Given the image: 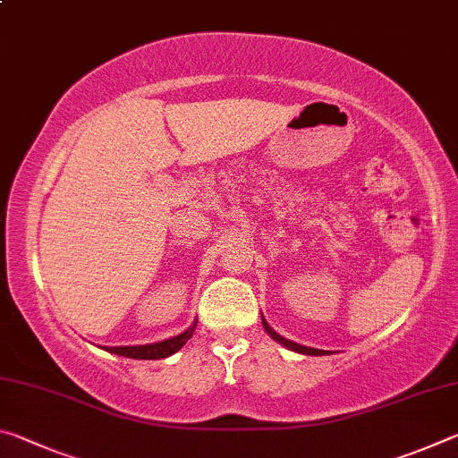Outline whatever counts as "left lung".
I'll use <instances>...</instances> for the list:
<instances>
[{
  "mask_svg": "<svg viewBox=\"0 0 458 458\" xmlns=\"http://www.w3.org/2000/svg\"><path fill=\"white\" fill-rule=\"evenodd\" d=\"M262 325H265V329H267V333H268L270 337H273L275 341H278V344H281V345L289 347L291 352L305 353V355H327V352H323V350H315V347H307V345H299V344H294V341H289V339H284L283 335H278V333H276L275 329H270V325L265 321V317H262Z\"/></svg>",
  "mask_w": 458,
  "mask_h": 458,
  "instance_id": "left-lung-1",
  "label": "left lung"
}]
</instances>
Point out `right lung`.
I'll list each match as a JSON object with an SVG mask.
<instances>
[{"mask_svg": "<svg viewBox=\"0 0 458 458\" xmlns=\"http://www.w3.org/2000/svg\"><path fill=\"white\" fill-rule=\"evenodd\" d=\"M196 323L198 321H193L188 329L180 333V335L169 337L165 341H157V344L105 347V352L123 355V358H131V360H164V358H169V355H174L175 352H180L182 347L188 344V339L193 335V331H196Z\"/></svg>", "mask_w": 458, "mask_h": 458, "instance_id": "1", "label": "right lung"}]
</instances>
